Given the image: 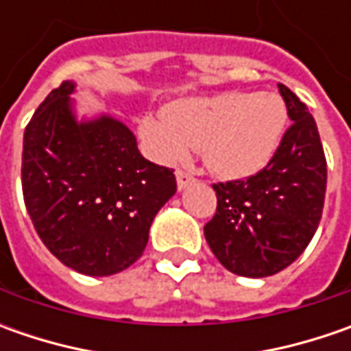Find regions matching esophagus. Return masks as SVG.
I'll list each match as a JSON object with an SVG mask.
<instances>
[{"instance_id": "34e87169", "label": "esophagus", "mask_w": 351, "mask_h": 351, "mask_svg": "<svg viewBox=\"0 0 351 351\" xmlns=\"http://www.w3.org/2000/svg\"><path fill=\"white\" fill-rule=\"evenodd\" d=\"M176 178H178V187H180V189H183V187H187L189 183L195 182L193 173H189V171H185V169H178V171H176Z\"/></svg>"}]
</instances>
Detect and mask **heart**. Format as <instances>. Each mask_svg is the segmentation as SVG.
<instances>
[{
    "instance_id": "obj_1",
    "label": "heart",
    "mask_w": 351,
    "mask_h": 351,
    "mask_svg": "<svg viewBox=\"0 0 351 351\" xmlns=\"http://www.w3.org/2000/svg\"><path fill=\"white\" fill-rule=\"evenodd\" d=\"M283 127L285 109L277 97L232 91L171 103L164 117H142L138 128L160 162H182L193 148L217 176L244 178L269 162Z\"/></svg>"
}]
</instances>
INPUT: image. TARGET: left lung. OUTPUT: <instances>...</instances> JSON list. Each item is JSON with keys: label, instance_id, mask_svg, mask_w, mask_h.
<instances>
[{"label": "left lung", "instance_id": "obj_1", "mask_svg": "<svg viewBox=\"0 0 351 351\" xmlns=\"http://www.w3.org/2000/svg\"><path fill=\"white\" fill-rule=\"evenodd\" d=\"M277 88L293 123L271 160L246 180L213 183L217 210L205 224V238L236 276L285 269L308 246L322 217L326 158L317 123L287 86Z\"/></svg>", "mask_w": 351, "mask_h": 351}]
</instances>
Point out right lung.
I'll use <instances>...</instances> for the list:
<instances>
[{"label": "right lung", "instance_id": "obj_1", "mask_svg": "<svg viewBox=\"0 0 351 351\" xmlns=\"http://www.w3.org/2000/svg\"><path fill=\"white\" fill-rule=\"evenodd\" d=\"M72 82L38 105L23 136V199L36 234L84 276L130 267L148 244L156 213L176 193L173 169L138 152L123 123H75Z\"/></svg>", "mask_w": 351, "mask_h": 351}]
</instances>
